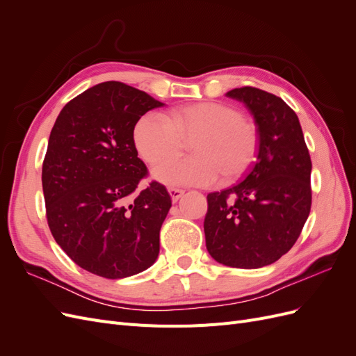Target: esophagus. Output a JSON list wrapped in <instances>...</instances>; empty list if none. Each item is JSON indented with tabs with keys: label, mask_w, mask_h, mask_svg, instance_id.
<instances>
[{
	"label": "esophagus",
	"mask_w": 356,
	"mask_h": 356,
	"mask_svg": "<svg viewBox=\"0 0 356 356\" xmlns=\"http://www.w3.org/2000/svg\"><path fill=\"white\" fill-rule=\"evenodd\" d=\"M169 191V195H170V199H172V202H178L179 200V197L184 195V190H179V188H169L168 190Z\"/></svg>",
	"instance_id": "1"
}]
</instances>
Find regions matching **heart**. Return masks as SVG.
Instances as JSON below:
<instances>
[{
	"label": "heart",
	"mask_w": 356,
	"mask_h": 356,
	"mask_svg": "<svg viewBox=\"0 0 356 356\" xmlns=\"http://www.w3.org/2000/svg\"><path fill=\"white\" fill-rule=\"evenodd\" d=\"M195 137L193 140L192 138ZM192 138L193 156L168 159ZM134 143L144 160L157 163L152 177L169 187H209L241 178L257 156L258 135L252 123L230 105L200 102L177 108L169 117L147 113L135 124ZM167 158L168 160L165 161Z\"/></svg>",
	"instance_id": "heart-1"
}]
</instances>
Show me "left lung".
Masks as SVG:
<instances>
[{"instance_id": "8db88e82", "label": "left lung", "mask_w": 356, "mask_h": 356, "mask_svg": "<svg viewBox=\"0 0 356 356\" xmlns=\"http://www.w3.org/2000/svg\"><path fill=\"white\" fill-rule=\"evenodd\" d=\"M252 114L257 161L243 181L208 195L203 230L215 261L258 268L277 261L301 233L312 204V161L297 114L255 88L225 93Z\"/></svg>"}]
</instances>
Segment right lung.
Returning a JSON list of instances; mask_svg holds the SVG:
<instances>
[{"label": "right lung", "instance_id": "add662e5", "mask_svg": "<svg viewBox=\"0 0 356 356\" xmlns=\"http://www.w3.org/2000/svg\"><path fill=\"white\" fill-rule=\"evenodd\" d=\"M165 104L118 81L70 101L53 126L42 163L47 222L56 243L84 270L106 279L141 273L157 260L172 200L147 175L134 143L136 122Z\"/></svg>", "mask_w": 356, "mask_h": 356}]
</instances>
